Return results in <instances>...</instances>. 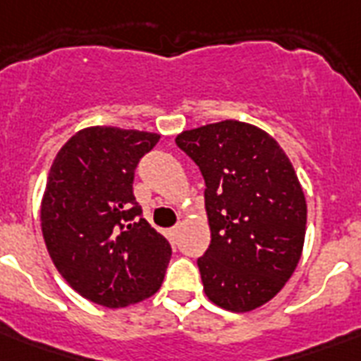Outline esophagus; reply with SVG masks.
Instances as JSON below:
<instances>
[{
    "instance_id": "34e87169",
    "label": "esophagus",
    "mask_w": 361,
    "mask_h": 361,
    "mask_svg": "<svg viewBox=\"0 0 361 361\" xmlns=\"http://www.w3.org/2000/svg\"><path fill=\"white\" fill-rule=\"evenodd\" d=\"M178 234H180V226H174V228H169V232H166V236H169V240L174 243L176 240H178Z\"/></svg>"
}]
</instances>
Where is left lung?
I'll return each mask as SVG.
<instances>
[{
	"mask_svg": "<svg viewBox=\"0 0 361 361\" xmlns=\"http://www.w3.org/2000/svg\"><path fill=\"white\" fill-rule=\"evenodd\" d=\"M176 144L206 181L212 241L197 260L206 296L234 313L260 307L290 279L305 240L290 159L266 130L236 120L183 130Z\"/></svg>",
	"mask_w": 361,
	"mask_h": 361,
	"instance_id": "1",
	"label": "left lung"
}]
</instances>
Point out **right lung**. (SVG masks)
<instances>
[{
  "label": "right lung",
  "mask_w": 361,
  "mask_h": 361,
  "mask_svg": "<svg viewBox=\"0 0 361 361\" xmlns=\"http://www.w3.org/2000/svg\"><path fill=\"white\" fill-rule=\"evenodd\" d=\"M161 136L87 127L54 159L41 202L48 255L80 296L118 309L161 288L170 243L142 217L133 195L138 161Z\"/></svg>",
  "instance_id": "1"
}]
</instances>
